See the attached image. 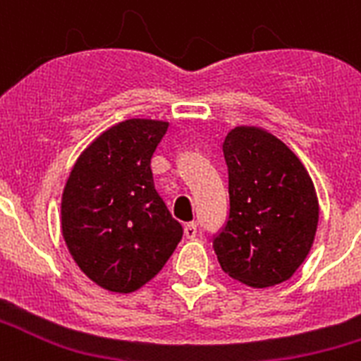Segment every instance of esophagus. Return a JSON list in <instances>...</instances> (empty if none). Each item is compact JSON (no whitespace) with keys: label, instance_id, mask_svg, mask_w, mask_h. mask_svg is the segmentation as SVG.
I'll list each match as a JSON object with an SVG mask.
<instances>
[{"label":"esophagus","instance_id":"esophagus-1","mask_svg":"<svg viewBox=\"0 0 361 361\" xmlns=\"http://www.w3.org/2000/svg\"><path fill=\"white\" fill-rule=\"evenodd\" d=\"M197 222H188L186 226H184V235H186L188 238H195L197 237Z\"/></svg>","mask_w":361,"mask_h":361}]
</instances>
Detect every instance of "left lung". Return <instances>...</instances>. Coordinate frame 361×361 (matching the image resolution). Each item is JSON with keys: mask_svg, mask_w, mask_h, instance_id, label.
I'll return each instance as SVG.
<instances>
[{"mask_svg": "<svg viewBox=\"0 0 361 361\" xmlns=\"http://www.w3.org/2000/svg\"><path fill=\"white\" fill-rule=\"evenodd\" d=\"M229 213L213 235L220 267L251 288L293 276L311 251L318 199L307 170L275 135L258 128L226 135Z\"/></svg>", "mask_w": 361, "mask_h": 361, "instance_id": "obj_1", "label": "left lung"}]
</instances>
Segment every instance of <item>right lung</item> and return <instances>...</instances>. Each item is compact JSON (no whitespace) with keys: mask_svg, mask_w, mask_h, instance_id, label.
Segmentation results:
<instances>
[{"mask_svg":"<svg viewBox=\"0 0 361 361\" xmlns=\"http://www.w3.org/2000/svg\"><path fill=\"white\" fill-rule=\"evenodd\" d=\"M166 132L162 121L116 124L81 153L66 180L63 237L82 273L108 291L145 286L183 238L153 183L152 157Z\"/></svg>","mask_w":361,"mask_h":361,"instance_id":"1","label":"right lung"}]
</instances>
